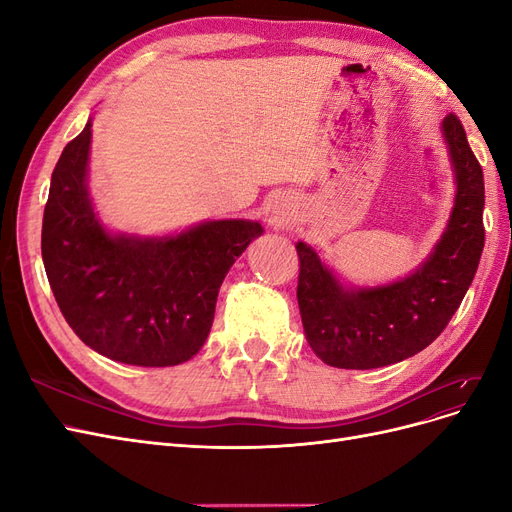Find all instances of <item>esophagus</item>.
Segmentation results:
<instances>
[{"label":"esophagus","instance_id":"1","mask_svg":"<svg viewBox=\"0 0 512 512\" xmlns=\"http://www.w3.org/2000/svg\"><path fill=\"white\" fill-rule=\"evenodd\" d=\"M269 220L275 228H284L292 222V211L286 203H282V200H275L269 211Z\"/></svg>","mask_w":512,"mask_h":512}]
</instances>
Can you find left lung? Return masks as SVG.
<instances>
[{
  "mask_svg": "<svg viewBox=\"0 0 512 512\" xmlns=\"http://www.w3.org/2000/svg\"><path fill=\"white\" fill-rule=\"evenodd\" d=\"M453 168L455 198L448 222L427 258L393 282L354 286L318 250L297 241V299L307 344L339 369H376L410 359L436 339L474 280L485 245L483 168L466 130L451 113L440 123Z\"/></svg>",
  "mask_w": 512,
  "mask_h": 512,
  "instance_id": "obj_1",
  "label": "left lung"
}]
</instances>
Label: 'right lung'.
<instances>
[{
  "label": "right lung",
  "mask_w": 512,
  "mask_h": 512,
  "mask_svg": "<svg viewBox=\"0 0 512 512\" xmlns=\"http://www.w3.org/2000/svg\"><path fill=\"white\" fill-rule=\"evenodd\" d=\"M91 117L53 170L42 262L55 301L81 342L106 359L168 367L207 342L226 273L265 228L205 220L166 235L108 228L89 192Z\"/></svg>",
  "instance_id": "1"
}]
</instances>
